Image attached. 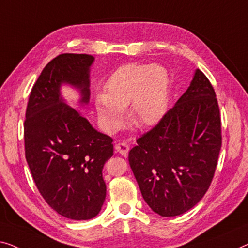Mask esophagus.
Returning a JSON list of instances; mask_svg holds the SVG:
<instances>
[{"instance_id": "1", "label": "esophagus", "mask_w": 248, "mask_h": 248, "mask_svg": "<svg viewBox=\"0 0 248 248\" xmlns=\"http://www.w3.org/2000/svg\"><path fill=\"white\" fill-rule=\"evenodd\" d=\"M114 149H116L117 153L120 154L121 156L125 157L129 153V149H130V147H129L128 142L119 141V142L116 143V146H114Z\"/></svg>"}]
</instances>
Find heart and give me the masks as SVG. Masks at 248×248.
Returning a JSON list of instances; mask_svg holds the SVG:
<instances>
[{"label": "heart", "mask_w": 248, "mask_h": 248, "mask_svg": "<svg viewBox=\"0 0 248 248\" xmlns=\"http://www.w3.org/2000/svg\"><path fill=\"white\" fill-rule=\"evenodd\" d=\"M169 76L161 65L128 63L118 68L105 84V94L95 97L101 123L109 131L119 128L123 110L137 125L157 123L166 110Z\"/></svg>", "instance_id": "obj_1"}]
</instances>
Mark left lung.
I'll return each mask as SVG.
<instances>
[{"mask_svg": "<svg viewBox=\"0 0 248 248\" xmlns=\"http://www.w3.org/2000/svg\"><path fill=\"white\" fill-rule=\"evenodd\" d=\"M221 147L215 90L197 69L186 92L137 139L129 165L145 202L162 217L182 215L204 197Z\"/></svg>", "mask_w": 248, "mask_h": 248, "instance_id": "1", "label": "left lung"}]
</instances>
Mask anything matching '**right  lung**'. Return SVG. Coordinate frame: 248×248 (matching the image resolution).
I'll return each mask as SVG.
<instances>
[{"label":"right lung","instance_id":"right-lung-1","mask_svg":"<svg viewBox=\"0 0 248 248\" xmlns=\"http://www.w3.org/2000/svg\"><path fill=\"white\" fill-rule=\"evenodd\" d=\"M93 60L89 54L55 57L33 86L25 112V158L33 180L51 208L75 220L91 219L101 210L102 169L113 155L111 137L95 130L60 95L61 83H70L88 103Z\"/></svg>","mask_w":248,"mask_h":248}]
</instances>
